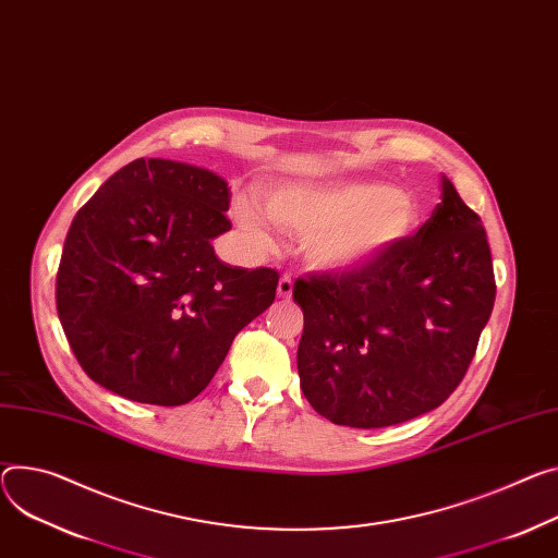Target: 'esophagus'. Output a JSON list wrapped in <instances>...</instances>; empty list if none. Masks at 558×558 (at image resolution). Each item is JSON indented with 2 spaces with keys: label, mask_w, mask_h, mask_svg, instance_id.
Segmentation results:
<instances>
[{
  "label": "esophagus",
  "mask_w": 558,
  "mask_h": 558,
  "mask_svg": "<svg viewBox=\"0 0 558 558\" xmlns=\"http://www.w3.org/2000/svg\"><path fill=\"white\" fill-rule=\"evenodd\" d=\"M291 293H293V280H291V276H282L278 280V295L280 298H291Z\"/></svg>",
  "instance_id": "34e87169"
}]
</instances>
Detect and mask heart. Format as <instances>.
<instances>
[{
  "label": "heart",
  "mask_w": 558,
  "mask_h": 558,
  "mask_svg": "<svg viewBox=\"0 0 558 558\" xmlns=\"http://www.w3.org/2000/svg\"><path fill=\"white\" fill-rule=\"evenodd\" d=\"M267 211L278 227L305 235L312 267L336 274L367 267L418 225L414 199L380 182L287 184L269 195ZM233 218L258 246L271 242L258 199L240 195Z\"/></svg>",
  "instance_id": "b5f03b06"
}]
</instances>
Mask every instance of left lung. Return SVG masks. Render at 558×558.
<instances>
[{
    "mask_svg": "<svg viewBox=\"0 0 558 558\" xmlns=\"http://www.w3.org/2000/svg\"><path fill=\"white\" fill-rule=\"evenodd\" d=\"M429 220L363 269L293 284L300 387L336 425L374 429L442 404L463 380L496 282L481 218L442 175Z\"/></svg>",
    "mask_w": 558,
    "mask_h": 558,
    "instance_id": "obj_1",
    "label": "left lung"
}]
</instances>
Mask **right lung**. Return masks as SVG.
I'll list each match as a JSON object with an SVG mask.
<instances>
[{
  "label": "right lung",
  "instance_id": "add662e5",
  "mask_svg": "<svg viewBox=\"0 0 558 558\" xmlns=\"http://www.w3.org/2000/svg\"><path fill=\"white\" fill-rule=\"evenodd\" d=\"M227 182L202 167L140 158L73 218L58 269V316L90 380L175 408L222 365L238 331L271 307L278 271L225 265Z\"/></svg>",
  "mask_w": 558,
  "mask_h": 558
}]
</instances>
